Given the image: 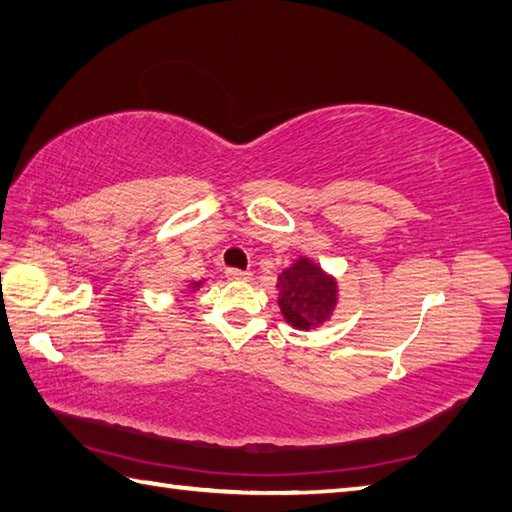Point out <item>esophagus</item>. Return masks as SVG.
<instances>
[{
	"mask_svg": "<svg viewBox=\"0 0 512 512\" xmlns=\"http://www.w3.org/2000/svg\"><path fill=\"white\" fill-rule=\"evenodd\" d=\"M250 275L248 270H239V268H226V279H231V281H248Z\"/></svg>",
	"mask_w": 512,
	"mask_h": 512,
	"instance_id": "34e87169",
	"label": "esophagus"
}]
</instances>
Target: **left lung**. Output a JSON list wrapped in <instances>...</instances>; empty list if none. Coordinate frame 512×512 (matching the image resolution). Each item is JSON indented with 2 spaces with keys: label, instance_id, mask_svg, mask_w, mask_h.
<instances>
[{
  "label": "left lung",
  "instance_id": "1",
  "mask_svg": "<svg viewBox=\"0 0 512 512\" xmlns=\"http://www.w3.org/2000/svg\"><path fill=\"white\" fill-rule=\"evenodd\" d=\"M279 308L284 319L299 330L319 328L336 306V281L301 257L279 275Z\"/></svg>",
  "mask_w": 512,
  "mask_h": 512
}]
</instances>
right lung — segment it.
Returning a JSON list of instances; mask_svg holds the SVG:
<instances>
[{
  "label": "right lung",
  "mask_w": 512,
  "mask_h": 512,
  "mask_svg": "<svg viewBox=\"0 0 512 512\" xmlns=\"http://www.w3.org/2000/svg\"><path fill=\"white\" fill-rule=\"evenodd\" d=\"M200 286V281H195V284H193V288H198Z\"/></svg>",
  "instance_id": "obj_1"
}]
</instances>
